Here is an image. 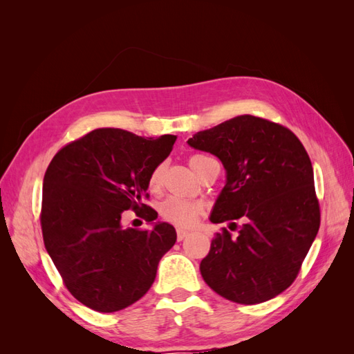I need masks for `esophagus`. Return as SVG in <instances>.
<instances>
[{
  "mask_svg": "<svg viewBox=\"0 0 354 354\" xmlns=\"http://www.w3.org/2000/svg\"><path fill=\"white\" fill-rule=\"evenodd\" d=\"M189 234L187 230H183V229H177V239L178 241H183L186 236Z\"/></svg>",
  "mask_w": 354,
  "mask_h": 354,
  "instance_id": "obj_1",
  "label": "esophagus"
}]
</instances>
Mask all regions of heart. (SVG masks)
I'll list each match as a JSON object with an SVG mask.
<instances>
[{"instance_id":"b5f03b06","label":"heart","mask_w":354,"mask_h":354,"mask_svg":"<svg viewBox=\"0 0 354 354\" xmlns=\"http://www.w3.org/2000/svg\"><path fill=\"white\" fill-rule=\"evenodd\" d=\"M208 156L203 155H192L189 158V165L194 169V173L196 174L198 167L201 160H203ZM162 176H164V165H156L151 176H149V189L151 190H158L160 187V183H162ZM159 212L162 216L164 220L168 223H173L178 227H190L194 226L196 220L201 217L202 214V207L201 203L189 201V199H180V198H168L165 199L159 207Z\"/></svg>"}]
</instances>
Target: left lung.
<instances>
[{
  "label": "left lung",
  "mask_w": 354,
  "mask_h": 354,
  "mask_svg": "<svg viewBox=\"0 0 354 354\" xmlns=\"http://www.w3.org/2000/svg\"><path fill=\"white\" fill-rule=\"evenodd\" d=\"M187 143L216 155L227 171L214 205L223 227L201 261V274L218 295L239 304H260L295 281L319 226L313 167L289 128L241 115L199 131ZM243 221L241 228L234 221Z\"/></svg>",
  "instance_id": "8db88e82"
}]
</instances>
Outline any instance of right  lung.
<instances>
[{
  "label": "right lung",
  "mask_w": 354,
  "mask_h": 354,
  "mask_svg": "<svg viewBox=\"0 0 354 354\" xmlns=\"http://www.w3.org/2000/svg\"><path fill=\"white\" fill-rule=\"evenodd\" d=\"M176 138L97 128L63 146L46 171L39 216L46 250L68 291L95 312H118L140 299L176 243L168 223L152 230L121 224L127 209L156 220L143 203L147 180Z\"/></svg>",
  "instance_id": "obj_1"
}]
</instances>
